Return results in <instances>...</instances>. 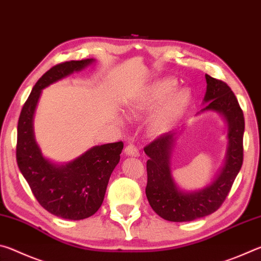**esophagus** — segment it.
<instances>
[{
	"mask_svg": "<svg viewBox=\"0 0 261 261\" xmlns=\"http://www.w3.org/2000/svg\"><path fill=\"white\" fill-rule=\"evenodd\" d=\"M124 152H125L126 155H129V156H139V151L137 149L135 145H132V144L127 145V146L124 149Z\"/></svg>",
	"mask_w": 261,
	"mask_h": 261,
	"instance_id": "esophagus-1",
	"label": "esophagus"
}]
</instances>
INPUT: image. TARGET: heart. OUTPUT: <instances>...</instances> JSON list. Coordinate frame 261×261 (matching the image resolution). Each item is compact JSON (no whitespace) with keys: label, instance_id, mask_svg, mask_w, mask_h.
Instances as JSON below:
<instances>
[{"label":"heart","instance_id":"heart-1","mask_svg":"<svg viewBox=\"0 0 261 261\" xmlns=\"http://www.w3.org/2000/svg\"><path fill=\"white\" fill-rule=\"evenodd\" d=\"M176 85L177 83L174 79L154 82L127 102V112L130 114L144 113L162 101L153 115L151 126L154 131H166L182 117L192 100L191 92L188 88L175 90Z\"/></svg>","mask_w":261,"mask_h":261}]
</instances>
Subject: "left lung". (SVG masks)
<instances>
[{
  "label": "left lung",
  "instance_id": "left-lung-1",
  "mask_svg": "<svg viewBox=\"0 0 261 261\" xmlns=\"http://www.w3.org/2000/svg\"><path fill=\"white\" fill-rule=\"evenodd\" d=\"M207 90L202 112L222 115L228 125L226 160L213 182L198 191L185 192L174 182L170 173V155L177 132L158 137L144 148L146 162V197L149 205L162 219L187 222L210 215L222 205L243 165L244 115L235 94L226 83L205 74ZM198 113V114H200Z\"/></svg>",
  "mask_w": 261,
  "mask_h": 261
}]
</instances>
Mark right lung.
I'll return each instance as SVG.
<instances>
[{
  "mask_svg": "<svg viewBox=\"0 0 261 261\" xmlns=\"http://www.w3.org/2000/svg\"><path fill=\"white\" fill-rule=\"evenodd\" d=\"M94 61H69L48 70L32 88L17 126L16 158L20 173L39 204L62 219L83 220L96 213L102 205L110 175L120 162L123 143L93 146L72 161L56 165L42 155L34 139L33 116L43 88L82 71Z\"/></svg>",
  "mask_w": 261,
  "mask_h": 261,
  "instance_id": "right-lung-1",
  "label": "right lung"
}]
</instances>
